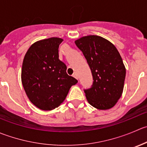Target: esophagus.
<instances>
[{
    "mask_svg": "<svg viewBox=\"0 0 147 147\" xmlns=\"http://www.w3.org/2000/svg\"><path fill=\"white\" fill-rule=\"evenodd\" d=\"M73 77L75 78H76V79H78V75H77L76 72H75V73H73Z\"/></svg>",
    "mask_w": 147,
    "mask_h": 147,
    "instance_id": "obj_1",
    "label": "esophagus"
}]
</instances>
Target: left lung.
Listing matches in <instances>:
<instances>
[{
    "label": "left lung",
    "mask_w": 147,
    "mask_h": 147,
    "mask_svg": "<svg viewBox=\"0 0 147 147\" xmlns=\"http://www.w3.org/2000/svg\"><path fill=\"white\" fill-rule=\"evenodd\" d=\"M75 42L92 72V86L84 90L88 102L99 110L111 108L121 96L126 78V68L119 51L98 36H83Z\"/></svg>",
    "instance_id": "8db88e82"
}]
</instances>
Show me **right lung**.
<instances>
[{
	"instance_id": "1",
	"label": "right lung",
	"mask_w": 147,
	"mask_h": 147,
	"mask_svg": "<svg viewBox=\"0 0 147 147\" xmlns=\"http://www.w3.org/2000/svg\"><path fill=\"white\" fill-rule=\"evenodd\" d=\"M60 38L52 37L33 44L24 57L21 70L23 87L28 99L43 111L57 108L78 82L67 74L59 59Z\"/></svg>"
}]
</instances>
